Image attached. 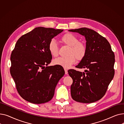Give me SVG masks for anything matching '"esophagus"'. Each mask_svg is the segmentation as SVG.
Instances as JSON below:
<instances>
[{
	"mask_svg": "<svg viewBox=\"0 0 124 124\" xmlns=\"http://www.w3.org/2000/svg\"><path fill=\"white\" fill-rule=\"evenodd\" d=\"M64 70H65V74H68L67 70L66 69H64Z\"/></svg>",
	"mask_w": 124,
	"mask_h": 124,
	"instance_id": "1",
	"label": "esophagus"
}]
</instances>
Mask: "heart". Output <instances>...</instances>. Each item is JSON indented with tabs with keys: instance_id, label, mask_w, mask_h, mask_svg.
<instances>
[{
	"instance_id": "b5f03b06",
	"label": "heart",
	"mask_w": 124,
	"mask_h": 124,
	"mask_svg": "<svg viewBox=\"0 0 124 124\" xmlns=\"http://www.w3.org/2000/svg\"><path fill=\"white\" fill-rule=\"evenodd\" d=\"M61 41L64 45L70 47L68 52L69 55L66 57H59L53 61L55 65L67 69L75 63L76 58L78 60H81L85 56L86 46L82 43L79 42L78 38L73 34L71 33L65 34L62 37ZM48 49L52 56L54 57L58 56V47L55 40H52L49 42Z\"/></svg>"
}]
</instances>
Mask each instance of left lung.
<instances>
[{"instance_id":"8db88e82","label":"left lung","mask_w":124,"mask_h":124,"mask_svg":"<svg viewBox=\"0 0 124 124\" xmlns=\"http://www.w3.org/2000/svg\"><path fill=\"white\" fill-rule=\"evenodd\" d=\"M69 31L84 36L86 41L85 56L76 66L86 70L84 72L74 69L68 71L73 79L71 97L79 102L96 101L105 95L114 78V53L107 39L94 30L82 28Z\"/></svg>"}]
</instances>
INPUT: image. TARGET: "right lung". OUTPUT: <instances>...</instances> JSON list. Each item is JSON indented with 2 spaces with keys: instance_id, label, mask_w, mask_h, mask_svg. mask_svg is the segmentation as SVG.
Returning <instances> with one entry per match:
<instances>
[{
  "instance_id": "add662e5",
  "label": "right lung",
  "mask_w": 124,
  "mask_h": 124,
  "mask_svg": "<svg viewBox=\"0 0 124 124\" xmlns=\"http://www.w3.org/2000/svg\"><path fill=\"white\" fill-rule=\"evenodd\" d=\"M63 30L38 27L17 40L11 57L10 72L22 97L41 104L53 98L65 71L60 66H47L52 58L48 45Z\"/></svg>"
}]
</instances>
